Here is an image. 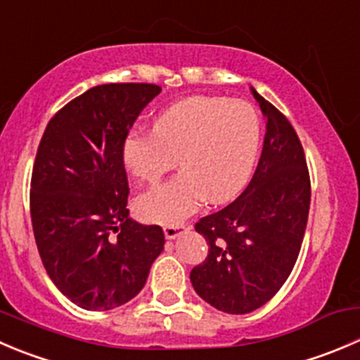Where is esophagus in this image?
<instances>
[{"mask_svg": "<svg viewBox=\"0 0 360 360\" xmlns=\"http://www.w3.org/2000/svg\"><path fill=\"white\" fill-rule=\"evenodd\" d=\"M186 229L184 225H169L163 229V232H165V237L167 239H176V237L181 236V232Z\"/></svg>", "mask_w": 360, "mask_h": 360, "instance_id": "1", "label": "esophagus"}]
</instances>
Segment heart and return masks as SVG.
<instances>
[{"instance_id":"b5f03b06","label":"heart","mask_w":360,"mask_h":360,"mask_svg":"<svg viewBox=\"0 0 360 360\" xmlns=\"http://www.w3.org/2000/svg\"><path fill=\"white\" fill-rule=\"evenodd\" d=\"M262 141L260 116L251 103L225 96H190L167 107L155 131L131 134L123 162L141 183H158L177 162L183 172L137 200L144 219L179 225L207 198L233 200L250 181Z\"/></svg>"}]
</instances>
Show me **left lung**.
<instances>
[{
    "mask_svg": "<svg viewBox=\"0 0 360 360\" xmlns=\"http://www.w3.org/2000/svg\"><path fill=\"white\" fill-rule=\"evenodd\" d=\"M251 93L267 120L257 170L232 204L195 225L209 253L190 273L195 292L230 315L255 311L283 287L301 251L311 200L294 127L253 87Z\"/></svg>",
    "mask_w": 360,
    "mask_h": 360,
    "instance_id": "8db88e82",
    "label": "left lung"
}]
</instances>
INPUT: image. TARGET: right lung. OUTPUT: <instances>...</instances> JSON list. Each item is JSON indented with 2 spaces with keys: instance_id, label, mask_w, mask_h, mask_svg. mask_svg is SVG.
<instances>
[{
  "instance_id": "obj_1",
  "label": "right lung",
  "mask_w": 360,
  "mask_h": 360,
  "mask_svg": "<svg viewBox=\"0 0 360 360\" xmlns=\"http://www.w3.org/2000/svg\"><path fill=\"white\" fill-rule=\"evenodd\" d=\"M156 84H102L54 114L33 165L31 223L44 267L73 304L131 301L163 251L162 226L130 218L123 144Z\"/></svg>"
}]
</instances>
